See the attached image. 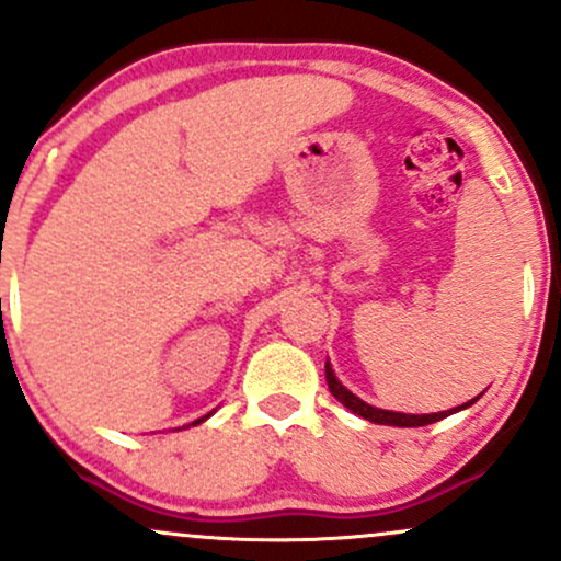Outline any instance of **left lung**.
<instances>
[{"label":"left lung","instance_id":"obj_1","mask_svg":"<svg viewBox=\"0 0 561 561\" xmlns=\"http://www.w3.org/2000/svg\"><path fill=\"white\" fill-rule=\"evenodd\" d=\"M324 371H327V385H330V392H332L334 398H337L340 403L345 405L347 411H353V414L364 416V420H369V422H375V424H390V427H424V424L440 422V420H446V416L456 414V411L469 409V405H472L474 401H480V396H482V392H480V396L472 398V401L456 405V409H448V411H435V414H403V411L377 409V405L366 403V401H362V398H358V396H353V392L347 390L345 385L340 382L337 377H334L330 362H327Z\"/></svg>","mask_w":561,"mask_h":561}]
</instances>
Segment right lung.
Instances as JSON below:
<instances>
[{"label": "right lung", "mask_w": 561, "mask_h": 561, "mask_svg": "<svg viewBox=\"0 0 561 561\" xmlns=\"http://www.w3.org/2000/svg\"><path fill=\"white\" fill-rule=\"evenodd\" d=\"M210 414H214V411H210ZM210 414H205V416H199V420H195V422H192V427H195V424H199V422H205V420H208V416ZM186 427H190V424H186Z\"/></svg>", "instance_id": "obj_1"}]
</instances>
